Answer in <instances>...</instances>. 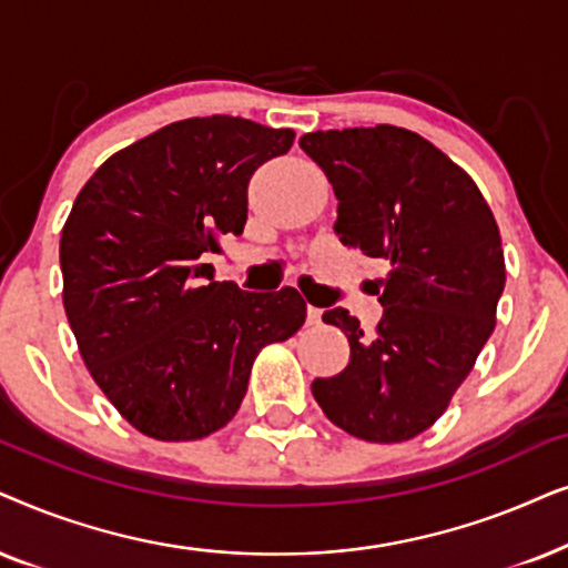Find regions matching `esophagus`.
<instances>
[{
  "mask_svg": "<svg viewBox=\"0 0 568 568\" xmlns=\"http://www.w3.org/2000/svg\"><path fill=\"white\" fill-rule=\"evenodd\" d=\"M306 322H308V324H322V308L308 306V308H306Z\"/></svg>",
  "mask_w": 568,
  "mask_h": 568,
  "instance_id": "obj_1",
  "label": "esophagus"
}]
</instances>
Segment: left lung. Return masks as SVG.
<instances>
[{
	"label": "left lung",
	"mask_w": 568,
	"mask_h": 568,
	"mask_svg": "<svg viewBox=\"0 0 568 568\" xmlns=\"http://www.w3.org/2000/svg\"><path fill=\"white\" fill-rule=\"evenodd\" d=\"M298 145L335 189L339 241L389 262L374 332L347 308L324 312L347 335L351 363L314 379V399L345 434L407 442L442 418L496 327L506 283L496 217L470 173L403 126L308 132Z\"/></svg>",
	"instance_id": "obj_1"
}]
</instances>
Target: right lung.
Here are the masks:
<instances>
[{
  "instance_id": "obj_1",
  "label": "right lung",
  "mask_w": 568,
  "mask_h": 568,
  "mask_svg": "<svg viewBox=\"0 0 568 568\" xmlns=\"http://www.w3.org/2000/svg\"><path fill=\"white\" fill-rule=\"evenodd\" d=\"M293 140L239 116L173 121L80 189L59 241L64 312L90 376L140 434L221 430L262 347L304 327L296 288L246 293L205 264L244 231L252 173Z\"/></svg>"
}]
</instances>
